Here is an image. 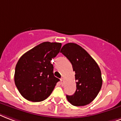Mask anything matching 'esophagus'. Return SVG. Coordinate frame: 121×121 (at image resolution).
Segmentation results:
<instances>
[{
    "instance_id": "obj_1",
    "label": "esophagus",
    "mask_w": 121,
    "mask_h": 121,
    "mask_svg": "<svg viewBox=\"0 0 121 121\" xmlns=\"http://www.w3.org/2000/svg\"><path fill=\"white\" fill-rule=\"evenodd\" d=\"M60 85H63V84H64V79H63V78L60 79Z\"/></svg>"
}]
</instances>
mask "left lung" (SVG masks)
Here are the masks:
<instances>
[{
  "instance_id": "8db88e82",
  "label": "left lung",
  "mask_w": 121,
  "mask_h": 121,
  "mask_svg": "<svg viewBox=\"0 0 121 121\" xmlns=\"http://www.w3.org/2000/svg\"><path fill=\"white\" fill-rule=\"evenodd\" d=\"M70 61L75 72L77 90L71 96L66 95L69 102L80 107L89 104L98 94L102 86L100 68L93 58L76 43L64 44L60 50Z\"/></svg>"
}]
</instances>
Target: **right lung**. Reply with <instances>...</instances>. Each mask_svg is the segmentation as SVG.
Segmentation results:
<instances>
[{"label": "right lung", "mask_w": 121, "mask_h": 121, "mask_svg": "<svg viewBox=\"0 0 121 121\" xmlns=\"http://www.w3.org/2000/svg\"><path fill=\"white\" fill-rule=\"evenodd\" d=\"M60 43L44 42L24 53L15 68L14 83L21 95L39 102L51 94L60 80L53 75L51 60L59 53Z\"/></svg>", "instance_id": "right-lung-1"}]
</instances>
